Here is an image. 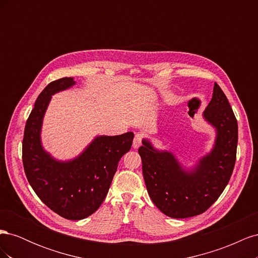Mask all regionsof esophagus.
<instances>
[{
	"label": "esophagus",
	"mask_w": 258,
	"mask_h": 258,
	"mask_svg": "<svg viewBox=\"0 0 258 258\" xmlns=\"http://www.w3.org/2000/svg\"><path fill=\"white\" fill-rule=\"evenodd\" d=\"M142 141H143V136L140 134H137L135 137V140H134V147L139 148L142 145Z\"/></svg>",
	"instance_id": "34e87169"
}]
</instances>
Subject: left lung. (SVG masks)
I'll list each match as a JSON object with an SVG mask.
<instances>
[{"label": "left lung", "mask_w": 258, "mask_h": 258, "mask_svg": "<svg viewBox=\"0 0 258 258\" xmlns=\"http://www.w3.org/2000/svg\"><path fill=\"white\" fill-rule=\"evenodd\" d=\"M204 117L216 129L215 144L189 172L172 153L155 150L147 140L139 148L147 192L167 216L186 218L206 212L221 196L232 174L238 123L227 97L216 83Z\"/></svg>", "instance_id": "obj_1"}]
</instances>
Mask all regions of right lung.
Masks as SVG:
<instances>
[{
  "label": "right lung",
  "mask_w": 258,
  "mask_h": 258,
  "mask_svg": "<svg viewBox=\"0 0 258 258\" xmlns=\"http://www.w3.org/2000/svg\"><path fill=\"white\" fill-rule=\"evenodd\" d=\"M75 84L63 77L46 86L37 97L26 123L22 162L28 181L37 197L54 213L79 221L95 213L105 199L118 162L134 141V132L97 137L79 157L58 161L43 150V117L53 93Z\"/></svg>",
  "instance_id": "1"
}]
</instances>
